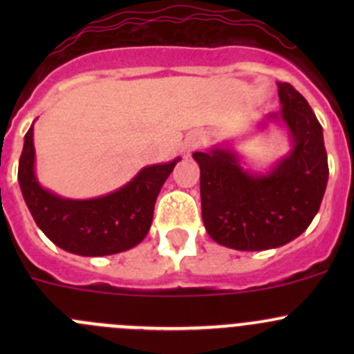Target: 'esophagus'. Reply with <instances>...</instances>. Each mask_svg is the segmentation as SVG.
<instances>
[{
  "mask_svg": "<svg viewBox=\"0 0 354 354\" xmlns=\"http://www.w3.org/2000/svg\"><path fill=\"white\" fill-rule=\"evenodd\" d=\"M202 144H203V137L200 133H197V131H194V133L187 135V138L183 140V147H181V151H183L185 154H190L192 151L198 149Z\"/></svg>",
  "mask_w": 354,
  "mask_h": 354,
  "instance_id": "34e87169",
  "label": "esophagus"
}]
</instances>
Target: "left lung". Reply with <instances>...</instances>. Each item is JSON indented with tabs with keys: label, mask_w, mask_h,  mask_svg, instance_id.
Segmentation results:
<instances>
[{
	"label": "left lung",
	"mask_w": 354,
	"mask_h": 354,
	"mask_svg": "<svg viewBox=\"0 0 354 354\" xmlns=\"http://www.w3.org/2000/svg\"><path fill=\"white\" fill-rule=\"evenodd\" d=\"M281 111L255 123L284 128L289 151L266 169H253L233 142L194 152L200 166L202 221L216 243L240 252L279 248L298 238L322 203L329 180L324 130L306 99L277 82Z\"/></svg>",
	"instance_id": "left-lung-1"
}]
</instances>
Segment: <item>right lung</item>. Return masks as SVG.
Listing matches in <instances>:
<instances>
[{
  "mask_svg": "<svg viewBox=\"0 0 354 354\" xmlns=\"http://www.w3.org/2000/svg\"><path fill=\"white\" fill-rule=\"evenodd\" d=\"M180 160L142 167L128 183L101 197L66 198L39 183L32 123L24 138L19 185L35 224L56 246L82 257L114 255L147 236L157 195Z\"/></svg>",
  "mask_w": 354,
  "mask_h": 354,
  "instance_id": "right-lung-1",
  "label": "right lung"
}]
</instances>
